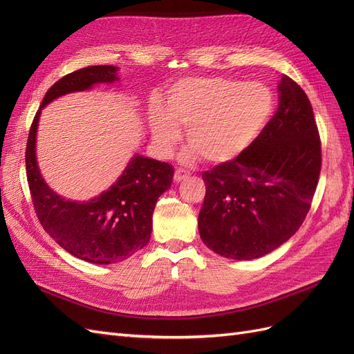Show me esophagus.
<instances>
[{
  "label": "esophagus",
  "instance_id": "1",
  "mask_svg": "<svg viewBox=\"0 0 354 354\" xmlns=\"http://www.w3.org/2000/svg\"><path fill=\"white\" fill-rule=\"evenodd\" d=\"M189 174H190V173H189L187 169H185V168H177L176 173H174V180H176V181H181V180H185Z\"/></svg>",
  "mask_w": 354,
  "mask_h": 354
}]
</instances>
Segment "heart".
I'll list each match as a JSON object with an SVG mask.
<instances>
[{
  "instance_id": "obj_1",
  "label": "heart",
  "mask_w": 354,
  "mask_h": 354,
  "mask_svg": "<svg viewBox=\"0 0 354 354\" xmlns=\"http://www.w3.org/2000/svg\"><path fill=\"white\" fill-rule=\"evenodd\" d=\"M274 109L273 93L261 82L224 77L177 81L165 111L153 106L151 130L160 153H169L187 130V143L208 162H226L245 152L261 134Z\"/></svg>"
}]
</instances>
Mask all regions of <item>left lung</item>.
Listing matches in <instances>:
<instances>
[{
    "instance_id": "1",
    "label": "left lung",
    "mask_w": 354,
    "mask_h": 354,
    "mask_svg": "<svg viewBox=\"0 0 354 354\" xmlns=\"http://www.w3.org/2000/svg\"><path fill=\"white\" fill-rule=\"evenodd\" d=\"M279 106L245 152L202 174V242L226 259L252 260L286 242L306 220L322 147L312 103L286 75Z\"/></svg>"
}]
</instances>
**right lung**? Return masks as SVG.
I'll return each mask as SVG.
<instances>
[{"instance_id": "1", "label": "right lung", "mask_w": 354, "mask_h": 354, "mask_svg": "<svg viewBox=\"0 0 354 354\" xmlns=\"http://www.w3.org/2000/svg\"><path fill=\"white\" fill-rule=\"evenodd\" d=\"M116 71L109 65L87 66L53 84L32 121L25 152L28 185L41 226L63 250L95 264L122 261L151 241L156 201L171 186L174 168L136 155L109 190L87 202H73L60 198L42 180L35 138L41 109L47 103L63 94L88 90L93 84L113 82Z\"/></svg>"}]
</instances>
